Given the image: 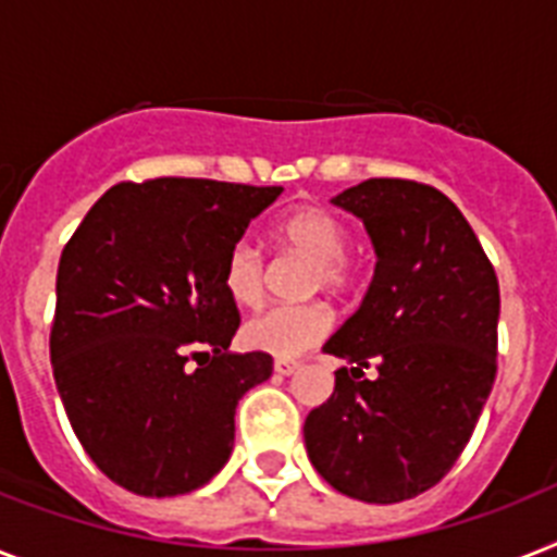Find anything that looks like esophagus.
Masks as SVG:
<instances>
[{
  "instance_id": "obj_1",
  "label": "esophagus",
  "mask_w": 557,
  "mask_h": 557,
  "mask_svg": "<svg viewBox=\"0 0 557 557\" xmlns=\"http://www.w3.org/2000/svg\"><path fill=\"white\" fill-rule=\"evenodd\" d=\"M300 369V360H294V357H277L274 360V372L277 374H294Z\"/></svg>"
}]
</instances>
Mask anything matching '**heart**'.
Masks as SVG:
<instances>
[{
	"instance_id": "1",
	"label": "heart",
	"mask_w": 557,
	"mask_h": 557,
	"mask_svg": "<svg viewBox=\"0 0 557 557\" xmlns=\"http://www.w3.org/2000/svg\"><path fill=\"white\" fill-rule=\"evenodd\" d=\"M274 239L280 246L302 251L314 260V286L341 288L349 277L346 246L349 234L346 225L325 208L306 206L286 214L274 225ZM223 288L237 306H257L265 294V260L263 251L251 239H237L225 251ZM332 332V311L320 300L311 302H280L260 311L243 329V337L251 349L269 355L292 357L309 349Z\"/></svg>"
}]
</instances>
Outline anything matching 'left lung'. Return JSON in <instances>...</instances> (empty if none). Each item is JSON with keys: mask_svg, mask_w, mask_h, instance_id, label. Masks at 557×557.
Instances as JSON below:
<instances>
[{"mask_svg": "<svg viewBox=\"0 0 557 557\" xmlns=\"http://www.w3.org/2000/svg\"><path fill=\"white\" fill-rule=\"evenodd\" d=\"M332 202L363 220L377 263L360 309L323 346L349 366L302 437L329 486L397 504L432 490L472 437L498 372V277L432 185L381 176Z\"/></svg>", "mask_w": 557, "mask_h": 557, "instance_id": "1", "label": "left lung"}]
</instances>
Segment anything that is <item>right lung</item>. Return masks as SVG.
<instances>
[{
    "instance_id": "1",
    "label": "right lung",
    "mask_w": 557,
    "mask_h": 557,
    "mask_svg": "<svg viewBox=\"0 0 557 557\" xmlns=\"http://www.w3.org/2000/svg\"><path fill=\"white\" fill-rule=\"evenodd\" d=\"M280 185L188 176L120 183L62 248L51 363L88 458L122 490L174 498L232 455L234 411L271 355L228 351L239 325L225 251Z\"/></svg>"
}]
</instances>
